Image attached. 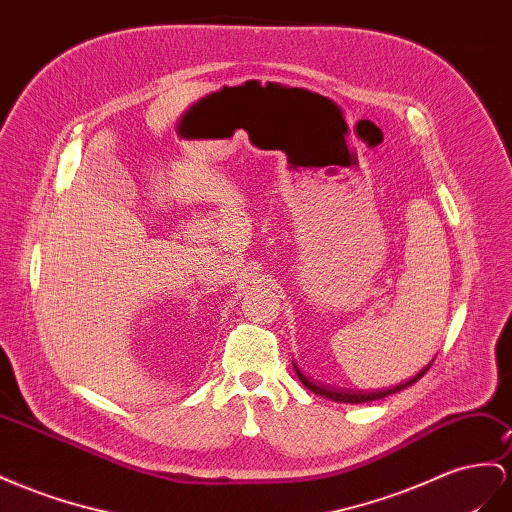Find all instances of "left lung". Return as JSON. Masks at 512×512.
<instances>
[{
  "instance_id": "1",
  "label": "left lung",
  "mask_w": 512,
  "mask_h": 512,
  "mask_svg": "<svg viewBox=\"0 0 512 512\" xmlns=\"http://www.w3.org/2000/svg\"><path fill=\"white\" fill-rule=\"evenodd\" d=\"M293 366H295V372H297V377H299V381L306 385V388L310 390V392H314V394H319V396H325V398H329V400H336V403H370V400H379V398H385V396H390V394H396V392H400V390H405V388H409V385H413L416 383L418 379H422L424 375H426V370H428V364L426 368H422L416 377H411L409 381H405V383H400V385H396V388H390V390H381V392H353V390H331V388H325V385H316V383H312L306 375H303V372L297 368V364L293 362Z\"/></svg>"
}]
</instances>
